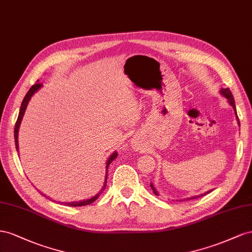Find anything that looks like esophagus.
Segmentation results:
<instances>
[{
	"instance_id": "34e87169",
	"label": "esophagus",
	"mask_w": 252,
	"mask_h": 252,
	"mask_svg": "<svg viewBox=\"0 0 252 252\" xmlns=\"http://www.w3.org/2000/svg\"><path fill=\"white\" fill-rule=\"evenodd\" d=\"M132 146H133V149L138 150L140 147V141L137 138H134L132 141Z\"/></svg>"
}]
</instances>
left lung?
Listing matches in <instances>:
<instances>
[{"label": "left lung", "instance_id": "1", "mask_svg": "<svg viewBox=\"0 0 252 252\" xmlns=\"http://www.w3.org/2000/svg\"><path fill=\"white\" fill-rule=\"evenodd\" d=\"M220 94L224 96L226 99H228V102L230 103V105H231L233 109H234V111H235V113H236V110H235V104H234V98H233V96H232V93H231V91H230L229 89H221L220 90ZM236 118H238V122H239V125H240V120H239V117L236 116ZM151 188H152V190H153V192H154V194L155 195H158V192L155 190V188H154V186L151 184ZM209 192H211V191H208L207 193H209ZM207 193H204V194H200V195H198V196H193V197H190V198H187V199H193V198H198V197H200V196H204V195H206ZM186 199V200H187Z\"/></svg>", "mask_w": 252, "mask_h": 252}]
</instances>
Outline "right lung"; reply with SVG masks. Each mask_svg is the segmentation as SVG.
I'll list each match as a JSON object with an SVG mask.
<instances>
[{
  "instance_id": "right-lung-1",
  "label": "right lung",
  "mask_w": 252,
  "mask_h": 252,
  "mask_svg": "<svg viewBox=\"0 0 252 252\" xmlns=\"http://www.w3.org/2000/svg\"><path fill=\"white\" fill-rule=\"evenodd\" d=\"M41 86H42V83H35V84H33V85L32 86V88L30 89V91L27 92V94L25 95V97H24V99H23V101H22V104H21V109H20L19 116H18V119H17V122H16V126H14V142H16L17 151H19L18 132H19V127H20V125H21V120H22V118H23V115H24V113H25V110H26V106H27V104H28V101H30V99L32 98V96L41 88ZM116 157H117V152H115V153H113V154L111 155V157L109 158V160H107V163H106V169H107V167L110 166V163H111ZM106 178H107V173H106V176H105V182H104L103 189L105 188ZM99 194H100V193H98L97 195H95L94 197H92V198H90V199H86V200H82V202H71V203H62V204L70 206V207L86 206V205H90V204H92V203H94L95 200L98 198Z\"/></svg>"
}]
</instances>
